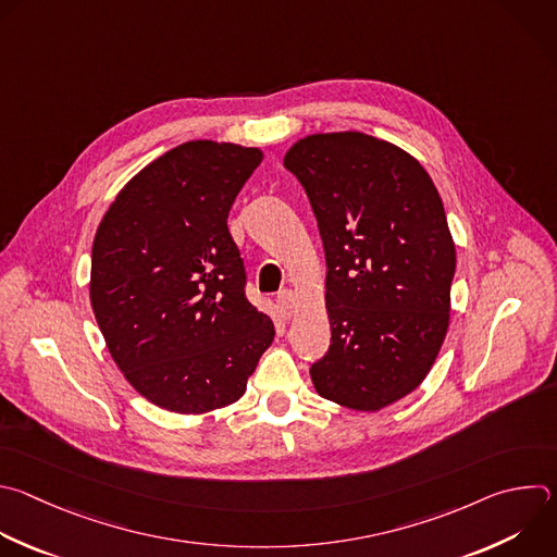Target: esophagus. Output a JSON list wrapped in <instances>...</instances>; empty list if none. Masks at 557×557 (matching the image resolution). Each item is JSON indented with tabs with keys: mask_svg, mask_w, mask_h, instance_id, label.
<instances>
[{
	"mask_svg": "<svg viewBox=\"0 0 557 557\" xmlns=\"http://www.w3.org/2000/svg\"><path fill=\"white\" fill-rule=\"evenodd\" d=\"M277 306L282 308V312H284V317H293L295 314V310H297V295L293 293V290H282L280 295H277Z\"/></svg>",
	"mask_w": 557,
	"mask_h": 557,
	"instance_id": "1",
	"label": "esophagus"
}]
</instances>
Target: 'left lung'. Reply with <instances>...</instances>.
Segmentation results:
<instances>
[{
	"label": "left lung",
	"instance_id": "obj_1",
	"mask_svg": "<svg viewBox=\"0 0 557 557\" xmlns=\"http://www.w3.org/2000/svg\"><path fill=\"white\" fill-rule=\"evenodd\" d=\"M284 168L310 199L327 264L332 338L312 385L381 411L420 387L446 338L457 253L442 197L416 157L358 131L308 135Z\"/></svg>",
	"mask_w": 557,
	"mask_h": 557
}]
</instances>
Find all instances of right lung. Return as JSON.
<instances>
[{
  "mask_svg": "<svg viewBox=\"0 0 557 557\" xmlns=\"http://www.w3.org/2000/svg\"><path fill=\"white\" fill-rule=\"evenodd\" d=\"M260 148L185 141L139 170L102 216L89 299L111 358L148 403L185 416L236 403L275 327L245 297L230 210Z\"/></svg>",
  "mask_w": 557,
  "mask_h": 557,
  "instance_id": "1",
  "label": "right lung"
}]
</instances>
